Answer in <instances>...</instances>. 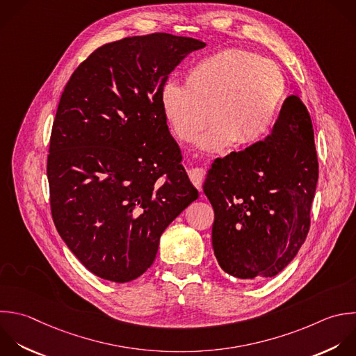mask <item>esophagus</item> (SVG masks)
Listing matches in <instances>:
<instances>
[{"label": "esophagus", "mask_w": 356, "mask_h": 356, "mask_svg": "<svg viewBox=\"0 0 356 356\" xmlns=\"http://www.w3.org/2000/svg\"><path fill=\"white\" fill-rule=\"evenodd\" d=\"M189 179L199 191H202V184H203V179H204V171L202 168H192L189 171Z\"/></svg>", "instance_id": "obj_1"}]
</instances>
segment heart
I'll return each instance as SVG.
<instances>
[{
  "label": "heart",
  "instance_id": "obj_1",
  "mask_svg": "<svg viewBox=\"0 0 356 356\" xmlns=\"http://www.w3.org/2000/svg\"><path fill=\"white\" fill-rule=\"evenodd\" d=\"M285 93V78L275 63L229 49L193 64L184 86L164 85L161 108L174 135L185 142L216 121L199 145L221 152L235 142L250 147L264 140L278 120Z\"/></svg>",
  "mask_w": 356,
  "mask_h": 356
}]
</instances>
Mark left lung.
Returning <instances> with one entry per match:
<instances>
[{"instance_id": "left-lung-1", "label": "left lung", "mask_w": 356, "mask_h": 356, "mask_svg": "<svg viewBox=\"0 0 356 356\" xmlns=\"http://www.w3.org/2000/svg\"><path fill=\"white\" fill-rule=\"evenodd\" d=\"M317 178L312 120L289 96L264 140L214 160L207 174L220 267L242 280L278 274L307 236Z\"/></svg>"}]
</instances>
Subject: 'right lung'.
<instances>
[{"label":"right lung","instance_id":"1","mask_svg":"<svg viewBox=\"0 0 356 356\" xmlns=\"http://www.w3.org/2000/svg\"><path fill=\"white\" fill-rule=\"evenodd\" d=\"M204 46L170 33L104 44L61 95L47 157L51 216L70 250L100 278L142 275L164 229L199 196L179 164L161 89Z\"/></svg>","mask_w":356,"mask_h":356}]
</instances>
